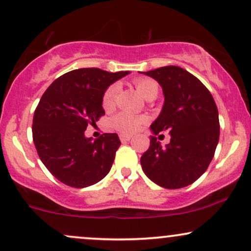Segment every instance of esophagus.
<instances>
[{
  "mask_svg": "<svg viewBox=\"0 0 251 251\" xmlns=\"http://www.w3.org/2000/svg\"><path fill=\"white\" fill-rule=\"evenodd\" d=\"M120 140L122 141V142H126V141H130V140H131V136H130V135L121 134V135H120Z\"/></svg>",
  "mask_w": 251,
  "mask_h": 251,
  "instance_id": "esophagus-1",
  "label": "esophagus"
}]
</instances>
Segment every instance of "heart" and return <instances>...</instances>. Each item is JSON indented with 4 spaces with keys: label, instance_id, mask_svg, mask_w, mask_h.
Here are the masks:
<instances>
[{
    "label": "heart",
    "instance_id": "heart-1",
    "mask_svg": "<svg viewBox=\"0 0 251 251\" xmlns=\"http://www.w3.org/2000/svg\"><path fill=\"white\" fill-rule=\"evenodd\" d=\"M135 86L139 94L143 98L148 100V98L156 97L157 92H159V86H157L156 81L149 78H139L135 80ZM117 86L111 85L110 88L105 91L103 96V108L105 110H110L115 105V96H116ZM146 123V120L143 117L135 116V115L129 114V112H120L116 116L111 120V125L115 129L121 133L125 134H133L136 133L142 128V126Z\"/></svg>",
    "mask_w": 251,
    "mask_h": 251
}]
</instances>
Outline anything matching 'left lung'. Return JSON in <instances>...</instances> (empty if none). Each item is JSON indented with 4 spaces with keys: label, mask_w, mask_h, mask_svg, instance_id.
I'll use <instances>...</instances> for the list:
<instances>
[{
    "label": "left lung",
    "mask_w": 251,
    "mask_h": 251,
    "mask_svg": "<svg viewBox=\"0 0 251 251\" xmlns=\"http://www.w3.org/2000/svg\"><path fill=\"white\" fill-rule=\"evenodd\" d=\"M162 88L161 112L151 125V146L141 166L151 181L165 188H181L209 167L219 141V117L212 95L198 78L179 66L140 72ZM168 130L171 141L162 148L153 136Z\"/></svg>",
    "instance_id": "left-lung-1"
}]
</instances>
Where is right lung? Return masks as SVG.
Here are the masks:
<instances>
[{
  "label": "right lung",
  "mask_w": 251,
  "mask_h": 251,
  "mask_svg": "<svg viewBox=\"0 0 251 251\" xmlns=\"http://www.w3.org/2000/svg\"><path fill=\"white\" fill-rule=\"evenodd\" d=\"M129 73L73 70L42 95L33 117V140L42 163L63 184L88 187L110 172L121 145L118 135L104 134L92 141L84 133L105 114L102 104L106 89Z\"/></svg>",
  "instance_id": "1"
}]
</instances>
